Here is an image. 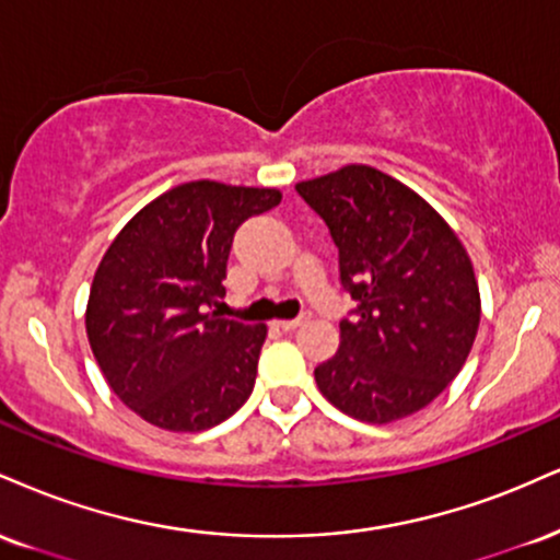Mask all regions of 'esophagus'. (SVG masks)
Wrapping results in <instances>:
<instances>
[{
	"instance_id": "34e87169",
	"label": "esophagus",
	"mask_w": 560,
	"mask_h": 560,
	"mask_svg": "<svg viewBox=\"0 0 560 560\" xmlns=\"http://www.w3.org/2000/svg\"><path fill=\"white\" fill-rule=\"evenodd\" d=\"M307 318H310V313H302V315H298V318H284V320H276L273 326H276V328H281V331H294V328L302 326V323H305Z\"/></svg>"
}]
</instances>
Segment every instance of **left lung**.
Segmentation results:
<instances>
[{"label": "left lung", "instance_id": "obj_1", "mask_svg": "<svg viewBox=\"0 0 560 560\" xmlns=\"http://www.w3.org/2000/svg\"><path fill=\"white\" fill-rule=\"evenodd\" d=\"M298 192L326 221L357 302L336 354L315 368L320 394L373 425L420 412L459 375L480 326L467 250L428 200L373 166H341Z\"/></svg>", "mask_w": 560, "mask_h": 560}]
</instances>
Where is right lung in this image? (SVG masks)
Masks as SVG:
<instances>
[{
    "mask_svg": "<svg viewBox=\"0 0 560 560\" xmlns=\"http://www.w3.org/2000/svg\"><path fill=\"white\" fill-rule=\"evenodd\" d=\"M279 203L273 187L185 182L140 208L101 258L88 341L114 394L151 425L198 433L253 394L266 326L211 307L224 298L234 232Z\"/></svg>",
    "mask_w": 560,
    "mask_h": 560,
    "instance_id": "right-lung-1",
    "label": "right lung"
}]
</instances>
